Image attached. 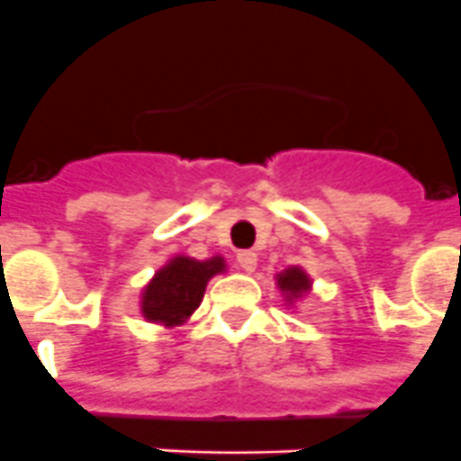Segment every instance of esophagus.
<instances>
[{"label":"esophagus","instance_id":"34e87169","mask_svg":"<svg viewBox=\"0 0 461 461\" xmlns=\"http://www.w3.org/2000/svg\"><path fill=\"white\" fill-rule=\"evenodd\" d=\"M256 263H258V258H256L254 251H240L238 254V266L242 267L244 272H254L256 270Z\"/></svg>","mask_w":461,"mask_h":461}]
</instances>
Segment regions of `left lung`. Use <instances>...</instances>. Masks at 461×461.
Listing matches in <instances>:
<instances>
[{"mask_svg": "<svg viewBox=\"0 0 461 461\" xmlns=\"http://www.w3.org/2000/svg\"><path fill=\"white\" fill-rule=\"evenodd\" d=\"M276 288H279L286 304L291 307V304H295L297 300H303L312 291V276L300 266H291L276 275Z\"/></svg>", "mask_w": 461, "mask_h": 461, "instance_id": "1", "label": "left lung"}]
</instances>
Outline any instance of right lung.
I'll return each mask as SVG.
<instances>
[{
	"mask_svg": "<svg viewBox=\"0 0 461 461\" xmlns=\"http://www.w3.org/2000/svg\"><path fill=\"white\" fill-rule=\"evenodd\" d=\"M226 272L223 256L198 260L191 256H173L154 272L140 293V313L145 321L164 328H177L201 307L207 281Z\"/></svg>",
	"mask_w": 461,
	"mask_h": 461,
	"instance_id": "add662e5",
	"label": "right lung"
}]
</instances>
